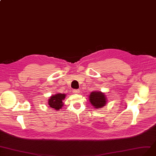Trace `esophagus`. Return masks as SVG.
Here are the masks:
<instances>
[{
    "label": "esophagus",
    "instance_id": "esophagus-1",
    "mask_svg": "<svg viewBox=\"0 0 156 156\" xmlns=\"http://www.w3.org/2000/svg\"><path fill=\"white\" fill-rule=\"evenodd\" d=\"M78 90H77V89H74V90H73V93H78Z\"/></svg>",
    "mask_w": 156,
    "mask_h": 156
}]
</instances>
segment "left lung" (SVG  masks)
<instances>
[{
    "label": "left lung",
    "mask_w": 156,
    "mask_h": 156,
    "mask_svg": "<svg viewBox=\"0 0 156 156\" xmlns=\"http://www.w3.org/2000/svg\"><path fill=\"white\" fill-rule=\"evenodd\" d=\"M89 100L90 104L97 109L104 107L107 103L105 94L98 90L92 92L89 96Z\"/></svg>",
    "instance_id": "left-lung-1"
}]
</instances>
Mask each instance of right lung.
Listing matches in <instances>:
<instances>
[{"mask_svg": "<svg viewBox=\"0 0 156 156\" xmlns=\"http://www.w3.org/2000/svg\"><path fill=\"white\" fill-rule=\"evenodd\" d=\"M66 94L57 93L52 95L48 100V105L50 107L55 109L56 111H59L64 105L63 101L65 100Z\"/></svg>", "mask_w": 156, "mask_h": 156, "instance_id": "obj_1", "label": "right lung"}]
</instances>
